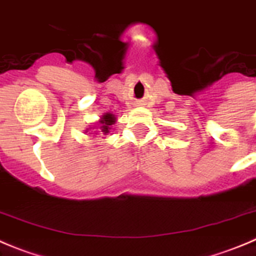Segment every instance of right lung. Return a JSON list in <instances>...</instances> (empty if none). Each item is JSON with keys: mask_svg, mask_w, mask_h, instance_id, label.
<instances>
[{"mask_svg": "<svg viewBox=\"0 0 256 256\" xmlns=\"http://www.w3.org/2000/svg\"><path fill=\"white\" fill-rule=\"evenodd\" d=\"M98 125L94 126L93 128H98V132H100L102 135H108V134L111 132L112 130V126L116 124V116H114V114H111V112H107V114H103L102 117L100 118V121H98ZM89 128H86L85 130V132H88Z\"/></svg>", "mask_w": 256, "mask_h": 256, "instance_id": "right-lung-1", "label": "right lung"}]
</instances>
